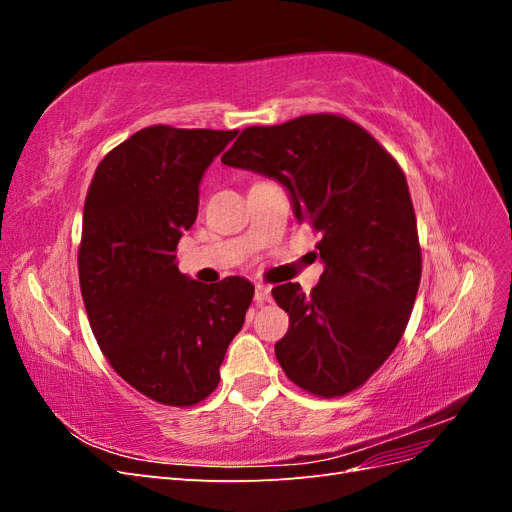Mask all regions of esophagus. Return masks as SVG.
I'll use <instances>...</instances> for the list:
<instances>
[{
  "label": "esophagus",
  "mask_w": 512,
  "mask_h": 512,
  "mask_svg": "<svg viewBox=\"0 0 512 512\" xmlns=\"http://www.w3.org/2000/svg\"><path fill=\"white\" fill-rule=\"evenodd\" d=\"M254 301L258 305H265L271 301V288L265 286V284H256V290H254Z\"/></svg>",
  "instance_id": "1"
}]
</instances>
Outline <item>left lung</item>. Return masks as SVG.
<instances>
[{
  "label": "left lung",
  "instance_id": "1",
  "mask_svg": "<svg viewBox=\"0 0 512 512\" xmlns=\"http://www.w3.org/2000/svg\"><path fill=\"white\" fill-rule=\"evenodd\" d=\"M222 162L282 183L294 218L322 232L312 294L292 282L273 288L290 316L275 344L286 376L318 397L359 389L399 344L421 284L401 168L354 121L324 113L245 128Z\"/></svg>",
  "mask_w": 512,
  "mask_h": 512
}]
</instances>
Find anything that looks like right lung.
Instances as JSON below:
<instances>
[{
	"label": "right lung",
	"mask_w": 512,
	"mask_h": 512,
	"mask_svg": "<svg viewBox=\"0 0 512 512\" xmlns=\"http://www.w3.org/2000/svg\"><path fill=\"white\" fill-rule=\"evenodd\" d=\"M237 134L145 128L108 153L87 192L79 277L91 331L117 374L166 406L215 391L254 297L237 275L192 280L175 254L205 170Z\"/></svg>",
	"instance_id": "add662e5"
}]
</instances>
